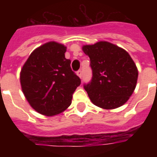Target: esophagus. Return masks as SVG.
<instances>
[{"label": "esophagus", "instance_id": "esophagus-1", "mask_svg": "<svg viewBox=\"0 0 157 157\" xmlns=\"http://www.w3.org/2000/svg\"><path fill=\"white\" fill-rule=\"evenodd\" d=\"M76 74H77V75H78L80 78H82V71H81V70H79L78 71L76 72Z\"/></svg>", "mask_w": 157, "mask_h": 157}]
</instances>
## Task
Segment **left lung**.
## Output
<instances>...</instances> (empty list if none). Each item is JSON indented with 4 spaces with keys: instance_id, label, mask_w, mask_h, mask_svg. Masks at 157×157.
Wrapping results in <instances>:
<instances>
[{
    "instance_id": "1",
    "label": "left lung",
    "mask_w": 157,
    "mask_h": 157,
    "mask_svg": "<svg viewBox=\"0 0 157 157\" xmlns=\"http://www.w3.org/2000/svg\"><path fill=\"white\" fill-rule=\"evenodd\" d=\"M92 70V81L84 85L94 105L114 109L124 105L134 92L138 69L128 53L109 42L83 45Z\"/></svg>"
}]
</instances>
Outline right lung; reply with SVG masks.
<instances>
[{"label":"right lung","mask_w":157,"mask_h":157,"mask_svg":"<svg viewBox=\"0 0 157 157\" xmlns=\"http://www.w3.org/2000/svg\"><path fill=\"white\" fill-rule=\"evenodd\" d=\"M65 45L51 41L31 53L20 72L23 94L36 112L57 115L71 103L72 94L81 79L72 71L65 57Z\"/></svg>","instance_id":"obj_1"}]
</instances>
